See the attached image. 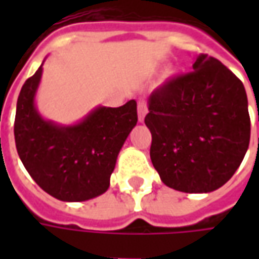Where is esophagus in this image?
I'll list each match as a JSON object with an SVG mask.
<instances>
[{"instance_id":"1","label":"esophagus","mask_w":259,"mask_h":259,"mask_svg":"<svg viewBox=\"0 0 259 259\" xmlns=\"http://www.w3.org/2000/svg\"><path fill=\"white\" fill-rule=\"evenodd\" d=\"M137 109H139V122H144V118H146L147 115V102L144 101V100H140L139 101V107H137Z\"/></svg>"}]
</instances>
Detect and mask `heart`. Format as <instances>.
<instances>
[{
  "instance_id": "heart-1",
  "label": "heart",
  "mask_w": 259,
  "mask_h": 259,
  "mask_svg": "<svg viewBox=\"0 0 259 259\" xmlns=\"http://www.w3.org/2000/svg\"><path fill=\"white\" fill-rule=\"evenodd\" d=\"M170 76H172V68H166L163 70V77H165V79H169Z\"/></svg>"
}]
</instances>
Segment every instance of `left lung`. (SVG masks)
I'll return each instance as SVG.
<instances>
[{"instance_id":"8db88e82","label":"left lung","mask_w":259,"mask_h":259,"mask_svg":"<svg viewBox=\"0 0 259 259\" xmlns=\"http://www.w3.org/2000/svg\"><path fill=\"white\" fill-rule=\"evenodd\" d=\"M148 111L150 157L168 187L211 193L237 170L250 144L248 101L222 62L197 55L193 72L152 91Z\"/></svg>"}]
</instances>
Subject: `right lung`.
<instances>
[{"instance_id": "add662e5", "label": "right lung", "mask_w": 259, "mask_h": 259, "mask_svg": "<svg viewBox=\"0 0 259 259\" xmlns=\"http://www.w3.org/2000/svg\"><path fill=\"white\" fill-rule=\"evenodd\" d=\"M42 65L20 90L15 143L33 180L54 198L87 201L109 189L120 148L137 124V102L118 108L98 105L73 124L42 118L36 105Z\"/></svg>"}]
</instances>
